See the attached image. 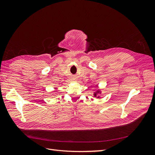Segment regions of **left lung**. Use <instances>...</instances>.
<instances>
[{"instance_id":"obj_1","label":"left lung","mask_w":155,"mask_h":155,"mask_svg":"<svg viewBox=\"0 0 155 155\" xmlns=\"http://www.w3.org/2000/svg\"><path fill=\"white\" fill-rule=\"evenodd\" d=\"M100 92L99 91H97V92H96V93L94 94V96H96V95H97V94L98 92Z\"/></svg>"}]
</instances>
